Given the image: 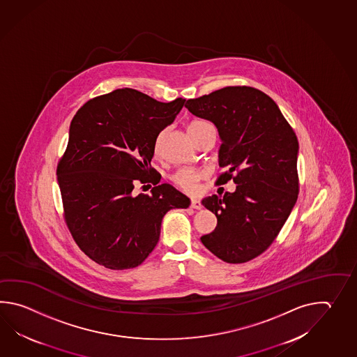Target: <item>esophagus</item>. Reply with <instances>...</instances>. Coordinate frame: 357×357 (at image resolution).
<instances>
[{
  "instance_id": "34e87169",
  "label": "esophagus",
  "mask_w": 357,
  "mask_h": 357,
  "mask_svg": "<svg viewBox=\"0 0 357 357\" xmlns=\"http://www.w3.org/2000/svg\"><path fill=\"white\" fill-rule=\"evenodd\" d=\"M190 206L192 208V209H202V203L197 200V199H191V202H190Z\"/></svg>"
}]
</instances>
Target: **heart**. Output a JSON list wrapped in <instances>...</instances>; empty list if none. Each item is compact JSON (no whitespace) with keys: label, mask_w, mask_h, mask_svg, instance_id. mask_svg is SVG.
Returning <instances> with one entry per match:
<instances>
[{"label":"heart","mask_w":357,"mask_h":357,"mask_svg":"<svg viewBox=\"0 0 357 357\" xmlns=\"http://www.w3.org/2000/svg\"><path fill=\"white\" fill-rule=\"evenodd\" d=\"M209 122L202 121V120H197V121H192L189 125V131L192 130L199 129L202 126H204ZM160 139L158 137L157 143H155V152L160 151ZM206 172L204 169H197V168H180L178 171H176L175 174L171 177L172 182L175 183L177 188H180L182 191L185 192H189V194H194L197 191V185L199 181L203 180Z\"/></svg>","instance_id":"b5f03b06"}]
</instances>
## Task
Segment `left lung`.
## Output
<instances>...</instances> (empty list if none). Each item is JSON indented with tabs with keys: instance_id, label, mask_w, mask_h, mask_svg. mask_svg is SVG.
Instances as JSON below:
<instances>
[{
	"instance_id": "left-lung-1",
	"label": "left lung",
	"mask_w": 357,
	"mask_h": 357,
	"mask_svg": "<svg viewBox=\"0 0 357 357\" xmlns=\"http://www.w3.org/2000/svg\"><path fill=\"white\" fill-rule=\"evenodd\" d=\"M185 107L220 132L218 185L235 192L205 197L217 227L202 243L217 258L240 264L257 258L280 234L298 197L296 134L273 99L252 86H226Z\"/></svg>"
}]
</instances>
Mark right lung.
<instances>
[{"label":"right lung","instance_id":"obj_1","mask_svg":"<svg viewBox=\"0 0 357 357\" xmlns=\"http://www.w3.org/2000/svg\"><path fill=\"white\" fill-rule=\"evenodd\" d=\"M183 103L123 88L89 99L70 123L56 171L63 218L77 246L100 266H140L160 240L165 214L189 206V197L174 186L158 185L160 175L151 165L157 137ZM137 181L157 184L153 195L135 196Z\"/></svg>","mask_w":357,"mask_h":357}]
</instances>
